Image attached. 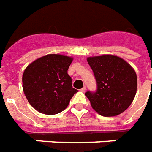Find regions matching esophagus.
<instances>
[{
	"label": "esophagus",
	"instance_id": "34e87169",
	"mask_svg": "<svg viewBox=\"0 0 152 152\" xmlns=\"http://www.w3.org/2000/svg\"><path fill=\"white\" fill-rule=\"evenodd\" d=\"M86 90H87V87H83L82 89H81V91H83V92H85L86 91Z\"/></svg>",
	"mask_w": 152,
	"mask_h": 152
}]
</instances>
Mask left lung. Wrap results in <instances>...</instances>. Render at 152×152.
<instances>
[{
	"mask_svg": "<svg viewBox=\"0 0 152 152\" xmlns=\"http://www.w3.org/2000/svg\"><path fill=\"white\" fill-rule=\"evenodd\" d=\"M96 80L95 92L85 95L91 105L104 117H113L129 108L137 91V75L125 60L113 55L87 58Z\"/></svg>",
	"mask_w": 152,
	"mask_h": 152,
	"instance_id": "obj_1",
	"label": "left lung"
}]
</instances>
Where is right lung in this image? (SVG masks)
Masks as SVG:
<instances>
[{"instance_id": "add662e5", "label": "right lung", "mask_w": 152, "mask_h": 152, "mask_svg": "<svg viewBox=\"0 0 152 152\" xmlns=\"http://www.w3.org/2000/svg\"><path fill=\"white\" fill-rule=\"evenodd\" d=\"M73 58L48 54L31 63L23 75V88L26 99L41 113L53 115L67 108L77 92L68 75Z\"/></svg>"}]
</instances>
